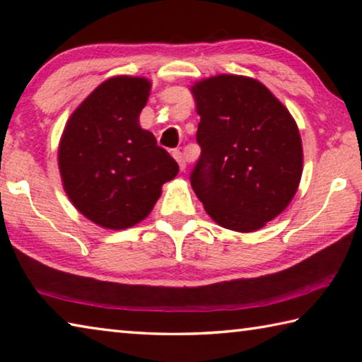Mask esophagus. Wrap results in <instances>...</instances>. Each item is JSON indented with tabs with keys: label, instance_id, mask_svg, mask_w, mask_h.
Returning <instances> with one entry per match:
<instances>
[{
	"label": "esophagus",
	"instance_id": "34e87169",
	"mask_svg": "<svg viewBox=\"0 0 362 362\" xmlns=\"http://www.w3.org/2000/svg\"><path fill=\"white\" fill-rule=\"evenodd\" d=\"M173 156L175 158V161L179 163L180 170H183V173H185L187 163H185V158H183V155H182V151H180V150H174V151H173Z\"/></svg>",
	"mask_w": 362,
	"mask_h": 362
}]
</instances>
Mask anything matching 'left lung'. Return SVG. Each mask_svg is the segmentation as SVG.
Masks as SVG:
<instances>
[{
	"label": "left lung",
	"mask_w": 362,
	"mask_h": 362,
	"mask_svg": "<svg viewBox=\"0 0 362 362\" xmlns=\"http://www.w3.org/2000/svg\"><path fill=\"white\" fill-rule=\"evenodd\" d=\"M201 158L192 187L217 225L250 233L283 212L303 170L296 119L267 86L217 75L192 86Z\"/></svg>",
	"instance_id": "obj_1"
}]
</instances>
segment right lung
Listing matches in <instances>:
<instances>
[{
  "instance_id": "add662e5",
  "label": "right lung",
  "mask_w": 362,
  "mask_h": 362,
  "mask_svg": "<svg viewBox=\"0 0 362 362\" xmlns=\"http://www.w3.org/2000/svg\"><path fill=\"white\" fill-rule=\"evenodd\" d=\"M151 81L119 75L103 81L66 121L57 161L71 204L107 230L148 217L179 164L140 127Z\"/></svg>"
}]
</instances>
